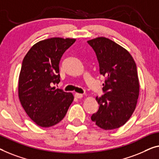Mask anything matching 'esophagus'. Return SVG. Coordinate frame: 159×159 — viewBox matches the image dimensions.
I'll return each instance as SVG.
<instances>
[{"mask_svg": "<svg viewBox=\"0 0 159 159\" xmlns=\"http://www.w3.org/2000/svg\"><path fill=\"white\" fill-rule=\"evenodd\" d=\"M83 94H81V93H75V98H83Z\"/></svg>", "mask_w": 159, "mask_h": 159, "instance_id": "34e87169", "label": "esophagus"}]
</instances>
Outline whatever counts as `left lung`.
Wrapping results in <instances>:
<instances>
[{"label": "left lung", "instance_id": "left-lung-1", "mask_svg": "<svg viewBox=\"0 0 159 159\" xmlns=\"http://www.w3.org/2000/svg\"><path fill=\"white\" fill-rule=\"evenodd\" d=\"M88 43L96 54L100 73L106 77L105 94L96 97L99 108L91 120L104 130L118 129L129 120L138 101L140 85L136 63L126 49L105 37Z\"/></svg>", "mask_w": 159, "mask_h": 159}]
</instances>
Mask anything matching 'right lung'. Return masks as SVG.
<instances>
[{
  "mask_svg": "<svg viewBox=\"0 0 159 159\" xmlns=\"http://www.w3.org/2000/svg\"><path fill=\"white\" fill-rule=\"evenodd\" d=\"M75 39L51 38L34 44L23 60L18 79L21 106L33 121L47 128L61 121L73 95L52 87L60 82L59 62Z\"/></svg>",
  "mask_w": 159,
  "mask_h": 159,
  "instance_id": "right-lung-1",
  "label": "right lung"
}]
</instances>
